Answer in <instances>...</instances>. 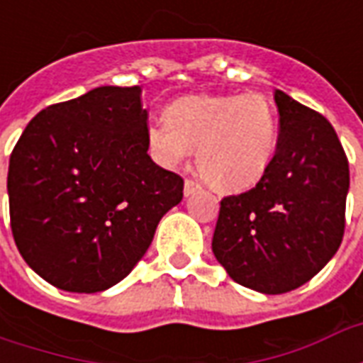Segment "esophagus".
I'll use <instances>...</instances> for the list:
<instances>
[{
	"label": "esophagus",
	"mask_w": 363,
	"mask_h": 363,
	"mask_svg": "<svg viewBox=\"0 0 363 363\" xmlns=\"http://www.w3.org/2000/svg\"><path fill=\"white\" fill-rule=\"evenodd\" d=\"M200 189H202V186H200L198 182L190 181V179L184 181V196H190V194H194V192H198Z\"/></svg>",
	"instance_id": "1"
}]
</instances>
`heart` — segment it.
Masks as SVG:
<instances>
[{
	"instance_id": "b5f03b06",
	"label": "heart",
	"mask_w": 363,
	"mask_h": 363,
	"mask_svg": "<svg viewBox=\"0 0 363 363\" xmlns=\"http://www.w3.org/2000/svg\"><path fill=\"white\" fill-rule=\"evenodd\" d=\"M151 159L179 169L196 150L198 173L212 186L237 192L267 174L278 147V114L260 93L189 95L145 126Z\"/></svg>"
}]
</instances>
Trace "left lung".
Here are the masks:
<instances>
[{"label": "left lung", "instance_id": "8db88e82", "mask_svg": "<svg viewBox=\"0 0 363 363\" xmlns=\"http://www.w3.org/2000/svg\"><path fill=\"white\" fill-rule=\"evenodd\" d=\"M278 147L257 186L221 200L213 257L231 280L276 296L303 286L344 235L348 159L323 114L274 89Z\"/></svg>", "mask_w": 363, "mask_h": 363}]
</instances>
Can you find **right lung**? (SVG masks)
<instances>
[{
	"mask_svg": "<svg viewBox=\"0 0 363 363\" xmlns=\"http://www.w3.org/2000/svg\"><path fill=\"white\" fill-rule=\"evenodd\" d=\"M142 89L104 85L28 122L9 159L13 239L40 278L96 294L124 280L182 200L145 145Z\"/></svg>",
	"mask_w": 363,
	"mask_h": 363,
	"instance_id": "right-lung-1",
	"label": "right lung"
}]
</instances>
